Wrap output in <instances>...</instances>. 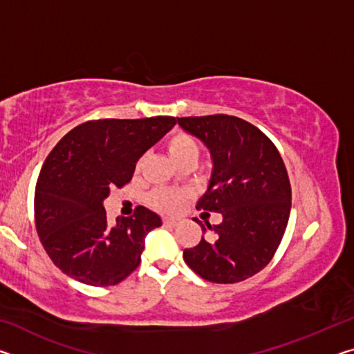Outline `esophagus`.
Listing matches in <instances>:
<instances>
[{
  "label": "esophagus",
  "instance_id": "1",
  "mask_svg": "<svg viewBox=\"0 0 354 354\" xmlns=\"http://www.w3.org/2000/svg\"><path fill=\"white\" fill-rule=\"evenodd\" d=\"M164 225H167V226H178L179 225V218L164 217Z\"/></svg>",
  "mask_w": 354,
  "mask_h": 354
}]
</instances>
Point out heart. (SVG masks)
I'll return each instance as SVG.
<instances>
[{
    "instance_id": "b5f03b06",
    "label": "heart",
    "mask_w": 354,
    "mask_h": 354,
    "mask_svg": "<svg viewBox=\"0 0 354 354\" xmlns=\"http://www.w3.org/2000/svg\"><path fill=\"white\" fill-rule=\"evenodd\" d=\"M167 151H169L170 158L176 165L181 162L183 159L189 158V156H196V158H198V147H196L195 140L187 134H183V133H175L167 139ZM142 164L143 160L140 159L136 165L137 171L142 169ZM185 196H187V194L183 190L156 189L149 194L148 201L149 205L156 209H159V211L171 212V211H176V209L181 206V203L184 201Z\"/></svg>"
}]
</instances>
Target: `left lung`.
Here are the masks:
<instances>
[{"mask_svg":"<svg viewBox=\"0 0 354 354\" xmlns=\"http://www.w3.org/2000/svg\"><path fill=\"white\" fill-rule=\"evenodd\" d=\"M178 124L198 137L212 158V175L196 209L220 212L211 237L184 250L187 266L201 278L234 284L261 272L277 253L289 221L290 181L273 142L245 120L225 113L183 117Z\"/></svg>","mask_w":354,"mask_h":354,"instance_id":"left-lung-1","label":"left lung"}]
</instances>
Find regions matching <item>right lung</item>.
Masks as SVG:
<instances>
[{
	"label": "right lung",
	"mask_w": 354,
	"mask_h": 354,
	"mask_svg": "<svg viewBox=\"0 0 354 354\" xmlns=\"http://www.w3.org/2000/svg\"><path fill=\"white\" fill-rule=\"evenodd\" d=\"M175 124V117L92 120L65 134L48 154L35 184V227L67 277L107 287L139 267L145 236L162 220L139 206L112 223L103 201L111 189L133 179L140 156Z\"/></svg>",
	"instance_id": "right-lung-1"
}]
</instances>
